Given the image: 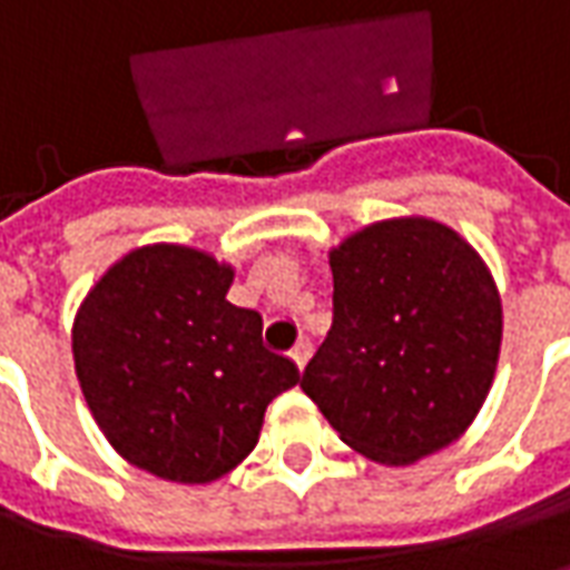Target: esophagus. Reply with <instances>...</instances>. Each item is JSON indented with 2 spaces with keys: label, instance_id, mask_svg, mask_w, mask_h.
<instances>
[{
  "label": "esophagus",
  "instance_id": "1",
  "mask_svg": "<svg viewBox=\"0 0 570 570\" xmlns=\"http://www.w3.org/2000/svg\"><path fill=\"white\" fill-rule=\"evenodd\" d=\"M289 357H293V363H296L298 370H305L311 360V342L308 338H302V342H296V347L289 351Z\"/></svg>",
  "mask_w": 570,
  "mask_h": 570
}]
</instances>
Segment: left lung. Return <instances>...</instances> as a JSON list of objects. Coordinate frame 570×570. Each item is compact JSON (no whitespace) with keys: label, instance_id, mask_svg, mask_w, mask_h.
I'll return each mask as SVG.
<instances>
[{"label":"left lung","instance_id":"1","mask_svg":"<svg viewBox=\"0 0 570 570\" xmlns=\"http://www.w3.org/2000/svg\"><path fill=\"white\" fill-rule=\"evenodd\" d=\"M333 326L302 372L342 442L406 466L464 433L489 396L503 314L494 277L449 225L403 216L330 249Z\"/></svg>","mask_w":570,"mask_h":570}]
</instances>
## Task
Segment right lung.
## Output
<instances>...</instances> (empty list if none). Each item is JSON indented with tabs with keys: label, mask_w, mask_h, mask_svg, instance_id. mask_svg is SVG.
Wrapping results in <instances>:
<instances>
[{
	"label": "right lung",
	"mask_w": 570,
	"mask_h": 570,
	"mask_svg": "<svg viewBox=\"0 0 570 570\" xmlns=\"http://www.w3.org/2000/svg\"><path fill=\"white\" fill-rule=\"evenodd\" d=\"M235 268L210 253L130 249L81 302L72 360L97 428L128 464L200 485L259 442L296 363L262 345V317L225 293Z\"/></svg>",
	"instance_id": "1"
}]
</instances>
